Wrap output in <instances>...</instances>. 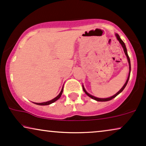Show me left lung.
Listing matches in <instances>:
<instances>
[{
  "label": "left lung",
  "instance_id": "1",
  "mask_svg": "<svg viewBox=\"0 0 146 146\" xmlns=\"http://www.w3.org/2000/svg\"><path fill=\"white\" fill-rule=\"evenodd\" d=\"M115 36H116V38H117V39L118 40V41L119 42V43L121 44V46L123 47V51H124V52H125V56H126V57H127V61H128V63H129V74H128V77H127V80H126V82H125V83L124 84V85L123 86V87L121 88L115 94V95H113V96H111V97H110V98H96V97H94V96H92V95H90V94H88L86 92V90H85V88H84V86H82V88H83V90L84 91V92L89 97H90L91 98H92V99H94V100H96V101H98V102H106V101H109V100H112L113 98H114L115 97H116L117 95L119 94V93H121V92H122L123 90V89L125 88V87L126 86V85H127V82H128V80H129V76H130V71H131V64H130V60H129V56H128V54H127V49H126V47H125V44H124V42H123L122 41V40H121V38H120V37H119V36L117 35V34H115Z\"/></svg>",
  "mask_w": 146,
  "mask_h": 146
}]
</instances>
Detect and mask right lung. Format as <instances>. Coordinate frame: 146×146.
Segmentation results:
<instances>
[{
  "label": "right lung",
  "instance_id": "1",
  "mask_svg": "<svg viewBox=\"0 0 146 146\" xmlns=\"http://www.w3.org/2000/svg\"><path fill=\"white\" fill-rule=\"evenodd\" d=\"M62 92H63V87H62V90H61L59 94L56 97L54 98V99L51 100H50V101L46 102H42V103H35V104H37V105H40V106H46V105L51 104L54 103V102H56V101L57 100H58L60 98L62 94Z\"/></svg>",
  "mask_w": 146,
  "mask_h": 146
}]
</instances>
